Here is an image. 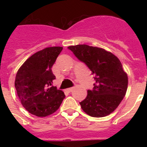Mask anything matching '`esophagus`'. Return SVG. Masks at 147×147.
<instances>
[{
    "instance_id": "1",
    "label": "esophagus",
    "mask_w": 147,
    "mask_h": 147,
    "mask_svg": "<svg viewBox=\"0 0 147 147\" xmlns=\"http://www.w3.org/2000/svg\"><path fill=\"white\" fill-rule=\"evenodd\" d=\"M73 89H74V88H67V92H69V93H70V92H71V91H72V90H73Z\"/></svg>"
}]
</instances>
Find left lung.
I'll list each match as a JSON object with an SVG mask.
<instances>
[{"instance_id":"left-lung-1","label":"left lung","mask_w":147,"mask_h":147,"mask_svg":"<svg viewBox=\"0 0 147 147\" xmlns=\"http://www.w3.org/2000/svg\"><path fill=\"white\" fill-rule=\"evenodd\" d=\"M67 49L94 76L93 90H88L86 98L80 102L83 111L96 118L113 112L124 98L128 85V77L120 60L105 49L88 45H72Z\"/></svg>"}]
</instances>
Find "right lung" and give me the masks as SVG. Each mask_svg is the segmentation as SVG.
<instances>
[{"label":"right lung","instance_id":"add662e5","mask_svg":"<svg viewBox=\"0 0 147 147\" xmlns=\"http://www.w3.org/2000/svg\"><path fill=\"white\" fill-rule=\"evenodd\" d=\"M62 47L45 48L31 56L19 68L15 87L23 107L38 117H45L59 109L64 93L52 85L56 77L51 70Z\"/></svg>","mask_w":147,"mask_h":147}]
</instances>
